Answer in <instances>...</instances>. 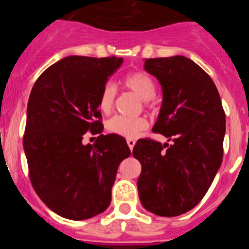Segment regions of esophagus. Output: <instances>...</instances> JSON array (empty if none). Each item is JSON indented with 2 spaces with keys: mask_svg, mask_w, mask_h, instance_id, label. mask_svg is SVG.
Segmentation results:
<instances>
[{
  "mask_svg": "<svg viewBox=\"0 0 249 249\" xmlns=\"http://www.w3.org/2000/svg\"><path fill=\"white\" fill-rule=\"evenodd\" d=\"M126 142H127V145H129V148H130V149H134V147H135V143H136V141H135V140H132V139H129V140H127L126 141Z\"/></svg>",
  "mask_w": 249,
  "mask_h": 249,
  "instance_id": "34e87169",
  "label": "esophagus"
}]
</instances>
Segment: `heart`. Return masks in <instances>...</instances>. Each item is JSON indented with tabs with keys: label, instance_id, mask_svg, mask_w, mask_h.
<instances>
[{
	"label": "heart",
	"instance_id": "1",
	"mask_svg": "<svg viewBox=\"0 0 249 249\" xmlns=\"http://www.w3.org/2000/svg\"><path fill=\"white\" fill-rule=\"evenodd\" d=\"M123 85L127 90L134 92L139 99L148 105L150 99L155 95V83L144 72H132L123 78ZM117 89L112 83H107L102 88L99 95V108L104 113H109L114 106ZM107 130L118 136L134 139L140 132L144 131L148 127L145 118H127L123 115H114L107 122Z\"/></svg>",
	"mask_w": 249,
	"mask_h": 249
}]
</instances>
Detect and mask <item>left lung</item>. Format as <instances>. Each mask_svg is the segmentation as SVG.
Wrapping results in <instances>:
<instances>
[{
	"instance_id": "8db88e82",
	"label": "left lung",
	"mask_w": 249,
	"mask_h": 249,
	"mask_svg": "<svg viewBox=\"0 0 249 249\" xmlns=\"http://www.w3.org/2000/svg\"><path fill=\"white\" fill-rule=\"evenodd\" d=\"M144 70L162 89L153 131L171 143L142 139L135 144L140 200L154 214L176 217L201 201L219 170L225 113L213 80L188 57L147 59Z\"/></svg>"
}]
</instances>
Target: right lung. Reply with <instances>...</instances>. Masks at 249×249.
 <instances>
[{
    "label": "right lung",
    "mask_w": 249,
    "mask_h": 249,
    "mask_svg": "<svg viewBox=\"0 0 249 249\" xmlns=\"http://www.w3.org/2000/svg\"><path fill=\"white\" fill-rule=\"evenodd\" d=\"M122 57L67 56L38 77L26 113L24 150L35 192L67 219H89L110 203L118 166L131 152L124 137L101 135L99 95ZM89 131L100 134L83 145Z\"/></svg>",
    "instance_id": "1"
}]
</instances>
